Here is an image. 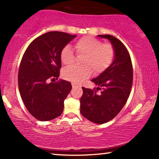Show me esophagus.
<instances>
[{
    "mask_svg": "<svg viewBox=\"0 0 159 159\" xmlns=\"http://www.w3.org/2000/svg\"><path fill=\"white\" fill-rule=\"evenodd\" d=\"M72 87H73V88H79V87H80V86H77V85L75 84H72Z\"/></svg>",
    "mask_w": 159,
    "mask_h": 159,
    "instance_id": "obj_1",
    "label": "esophagus"
}]
</instances>
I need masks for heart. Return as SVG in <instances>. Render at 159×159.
Masks as SVG:
<instances>
[{
	"label": "heart",
	"mask_w": 159,
	"mask_h": 159,
	"mask_svg": "<svg viewBox=\"0 0 159 159\" xmlns=\"http://www.w3.org/2000/svg\"><path fill=\"white\" fill-rule=\"evenodd\" d=\"M75 48L78 53L85 56L83 61L84 66H69L63 70V76L75 84H79L89 78L91 74V68L96 73L103 71L111 65L114 57V50L111 44H102L101 41L91 36L79 40L75 43ZM74 59L71 46L66 45L61 53V62L64 65H70L73 63Z\"/></svg>",
	"instance_id": "b5f03b06"
}]
</instances>
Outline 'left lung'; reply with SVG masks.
<instances>
[{
    "instance_id": "obj_1",
    "label": "left lung",
    "mask_w": 159,
    "mask_h": 159,
    "mask_svg": "<svg viewBox=\"0 0 159 159\" xmlns=\"http://www.w3.org/2000/svg\"><path fill=\"white\" fill-rule=\"evenodd\" d=\"M108 39L114 50L111 64L92 79L97 88L94 90L82 87L80 100L82 116L97 124H105L117 116L126 103L133 83L131 57L126 48L119 40L111 35H98ZM101 89L100 94L97 91Z\"/></svg>"
}]
</instances>
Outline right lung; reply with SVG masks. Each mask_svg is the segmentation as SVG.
<instances>
[{
  "instance_id": "obj_1",
  "label": "right lung",
  "mask_w": 159,
  "mask_h": 159,
  "mask_svg": "<svg viewBox=\"0 0 159 159\" xmlns=\"http://www.w3.org/2000/svg\"><path fill=\"white\" fill-rule=\"evenodd\" d=\"M75 36L59 31L43 34L30 43L21 60L18 76L21 98L28 112L41 121L53 120L63 112L71 84L48 81L59 77L61 51Z\"/></svg>"
}]
</instances>
